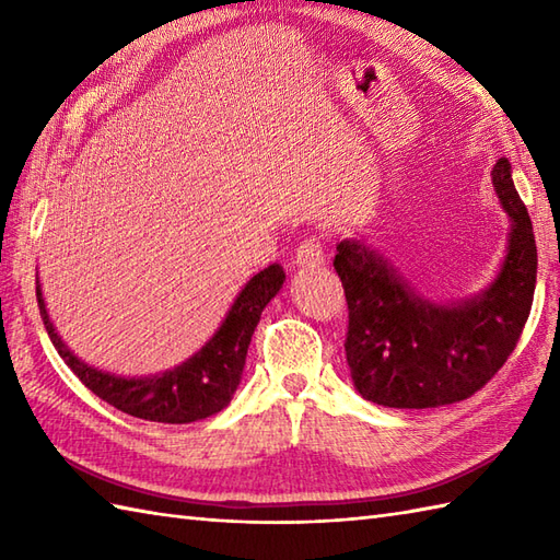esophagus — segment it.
Returning <instances> with one entry per match:
<instances>
[{
	"label": "esophagus",
	"mask_w": 560,
	"mask_h": 560,
	"mask_svg": "<svg viewBox=\"0 0 560 560\" xmlns=\"http://www.w3.org/2000/svg\"><path fill=\"white\" fill-rule=\"evenodd\" d=\"M295 265L299 267H319L323 265V245H319L317 237H307L295 249Z\"/></svg>",
	"instance_id": "obj_1"
}]
</instances>
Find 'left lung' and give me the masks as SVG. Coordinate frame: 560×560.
<instances>
[{
  "mask_svg": "<svg viewBox=\"0 0 560 560\" xmlns=\"http://www.w3.org/2000/svg\"><path fill=\"white\" fill-rule=\"evenodd\" d=\"M493 187L510 217L508 253L489 289L459 303L413 291L363 241L337 245L335 269L349 303L347 363L353 387L392 409H433L471 397L515 351L532 311L537 243L510 175L493 165Z\"/></svg>",
  "mask_w": 560,
  "mask_h": 560,
  "instance_id": "obj_1",
  "label": "left lung"
}]
</instances>
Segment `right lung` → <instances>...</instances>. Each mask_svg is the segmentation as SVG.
Instances as JSON below:
<instances>
[{"instance_id": "right-lung-1", "label": "right lung", "mask_w": 560, "mask_h": 560, "mask_svg": "<svg viewBox=\"0 0 560 560\" xmlns=\"http://www.w3.org/2000/svg\"><path fill=\"white\" fill-rule=\"evenodd\" d=\"M287 281L281 265H269L255 273L237 293L229 315L205 347L173 371L149 377H122L98 371L79 361L57 335L45 311L40 281H35L43 325L52 347L93 395L129 416L159 423H192L229 407L233 392L241 385L249 339L255 335L259 315Z\"/></svg>"}]
</instances>
